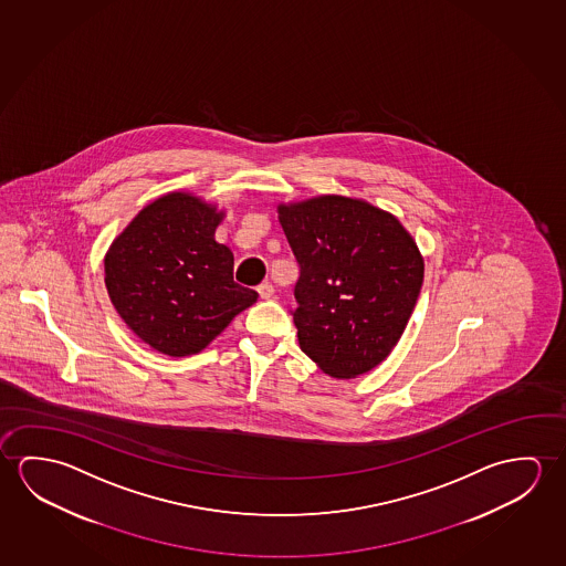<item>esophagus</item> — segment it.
Segmentation results:
<instances>
[{
	"instance_id": "esophagus-1",
	"label": "esophagus",
	"mask_w": 566,
	"mask_h": 566,
	"mask_svg": "<svg viewBox=\"0 0 566 566\" xmlns=\"http://www.w3.org/2000/svg\"><path fill=\"white\" fill-rule=\"evenodd\" d=\"M258 293H260L261 298H271L273 293H275V289L271 283H261L260 287H258Z\"/></svg>"
}]
</instances>
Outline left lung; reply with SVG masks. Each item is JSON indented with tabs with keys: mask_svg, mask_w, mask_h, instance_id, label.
<instances>
[{
	"mask_svg": "<svg viewBox=\"0 0 566 566\" xmlns=\"http://www.w3.org/2000/svg\"><path fill=\"white\" fill-rule=\"evenodd\" d=\"M295 253L298 346L328 376L350 379L391 354L421 293L411 233L359 198L323 195L279 205Z\"/></svg>",
	"mask_w": 566,
	"mask_h": 566,
	"instance_id": "1",
	"label": "left lung"
}]
</instances>
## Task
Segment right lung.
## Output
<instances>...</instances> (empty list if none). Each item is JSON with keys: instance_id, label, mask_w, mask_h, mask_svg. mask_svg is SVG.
<instances>
[{"instance_id": "1", "label": "right lung", "mask_w": 566, "mask_h": 566, "mask_svg": "<svg viewBox=\"0 0 566 566\" xmlns=\"http://www.w3.org/2000/svg\"><path fill=\"white\" fill-rule=\"evenodd\" d=\"M222 218L202 198L169 192L109 245V301L153 350L172 358L198 354L258 301L253 289L233 281V253L214 240Z\"/></svg>"}]
</instances>
